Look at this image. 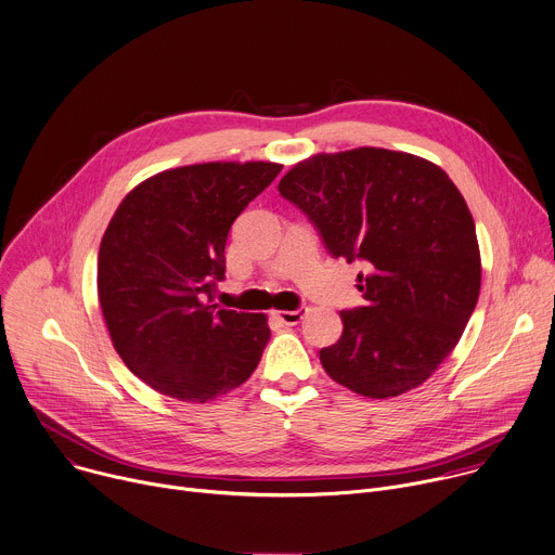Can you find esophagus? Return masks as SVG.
<instances>
[{
    "instance_id": "1",
    "label": "esophagus",
    "mask_w": 555,
    "mask_h": 555,
    "mask_svg": "<svg viewBox=\"0 0 555 555\" xmlns=\"http://www.w3.org/2000/svg\"><path fill=\"white\" fill-rule=\"evenodd\" d=\"M306 312H308V308H297V310H278V312H275V317H278L282 323H286V325H297V323L306 317Z\"/></svg>"
}]
</instances>
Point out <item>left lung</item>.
Wrapping results in <instances>:
<instances>
[{"label": "left lung", "mask_w": 555, "mask_h": 555, "mask_svg": "<svg viewBox=\"0 0 555 555\" xmlns=\"http://www.w3.org/2000/svg\"><path fill=\"white\" fill-rule=\"evenodd\" d=\"M332 258L365 262L367 306L341 310V339L319 352L332 380L367 398L422 385L457 346L477 306L473 214L439 166L398 151L319 153L278 185Z\"/></svg>", "instance_id": "obj_1"}]
</instances>
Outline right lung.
<instances>
[{
  "label": "right lung",
  "instance_id": "1",
  "mask_svg": "<svg viewBox=\"0 0 555 555\" xmlns=\"http://www.w3.org/2000/svg\"><path fill=\"white\" fill-rule=\"evenodd\" d=\"M271 162H209L133 188L98 251V299L125 365L155 391L207 402L243 385L269 344L267 314L211 304L241 211L280 175Z\"/></svg>",
  "mask_w": 555,
  "mask_h": 555
}]
</instances>
